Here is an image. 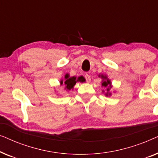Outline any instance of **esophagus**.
<instances>
[{
	"instance_id": "esophagus-1",
	"label": "esophagus",
	"mask_w": 158,
	"mask_h": 158,
	"mask_svg": "<svg viewBox=\"0 0 158 158\" xmlns=\"http://www.w3.org/2000/svg\"><path fill=\"white\" fill-rule=\"evenodd\" d=\"M85 78L86 82H88V83H89V82L90 81V80H91V78H90V75L89 74H85Z\"/></svg>"
}]
</instances>
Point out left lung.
<instances>
[{
    "label": "left lung",
    "instance_id": "1",
    "mask_svg": "<svg viewBox=\"0 0 158 158\" xmlns=\"http://www.w3.org/2000/svg\"><path fill=\"white\" fill-rule=\"evenodd\" d=\"M101 77H102V78H103V83H102V86L105 88H107V94H106V96L108 95H110V94H109V90L110 88H111V82H110L109 80H108L106 78V76H103V75H101Z\"/></svg>",
    "mask_w": 158,
    "mask_h": 158
}]
</instances>
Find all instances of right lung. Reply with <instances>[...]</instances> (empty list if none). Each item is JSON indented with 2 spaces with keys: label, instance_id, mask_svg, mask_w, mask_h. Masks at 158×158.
I'll return each instance as SVG.
<instances>
[{
  "label": "right lung",
  "instance_id": "right-lung-1",
  "mask_svg": "<svg viewBox=\"0 0 158 158\" xmlns=\"http://www.w3.org/2000/svg\"><path fill=\"white\" fill-rule=\"evenodd\" d=\"M65 81H64V85H65V88L68 90H70L72 89V88L74 87V85H75V83H76V82L77 81H80V82H83L85 81V78L83 76H81L79 77L78 78L76 79V77H69V75L68 74H66L65 75ZM61 84L63 83V81H61L60 82Z\"/></svg>",
  "mask_w": 158,
  "mask_h": 158
}]
</instances>
